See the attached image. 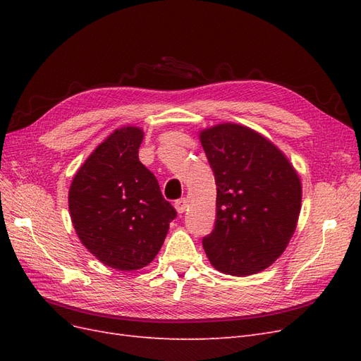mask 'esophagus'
Returning <instances> with one entry per match:
<instances>
[{"mask_svg":"<svg viewBox=\"0 0 361 361\" xmlns=\"http://www.w3.org/2000/svg\"><path fill=\"white\" fill-rule=\"evenodd\" d=\"M174 207H176L178 214H183L185 211H187V207H188V200L187 199L176 200V202H174Z\"/></svg>","mask_w":361,"mask_h":361,"instance_id":"esophagus-1","label":"esophagus"}]
</instances>
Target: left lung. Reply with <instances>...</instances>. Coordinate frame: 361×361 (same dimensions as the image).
<instances>
[{"label":"left lung","mask_w":361,"mask_h":361,"mask_svg":"<svg viewBox=\"0 0 361 361\" xmlns=\"http://www.w3.org/2000/svg\"><path fill=\"white\" fill-rule=\"evenodd\" d=\"M215 174L216 220L203 248L212 267L245 277L286 250L301 211V180L286 155L255 129L220 123L200 130Z\"/></svg>","instance_id":"8db88e82"}]
</instances>
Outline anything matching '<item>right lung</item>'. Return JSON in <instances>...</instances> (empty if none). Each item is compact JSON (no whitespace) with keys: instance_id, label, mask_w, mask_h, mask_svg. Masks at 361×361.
Here are the masks:
<instances>
[{"instance_id":"right-lung-1","label":"right lung","mask_w":361,"mask_h":361,"mask_svg":"<svg viewBox=\"0 0 361 361\" xmlns=\"http://www.w3.org/2000/svg\"><path fill=\"white\" fill-rule=\"evenodd\" d=\"M145 133L122 126L84 161L69 188L76 235L97 260L118 271L147 267L161 250L174 207L138 159Z\"/></svg>"}]
</instances>
